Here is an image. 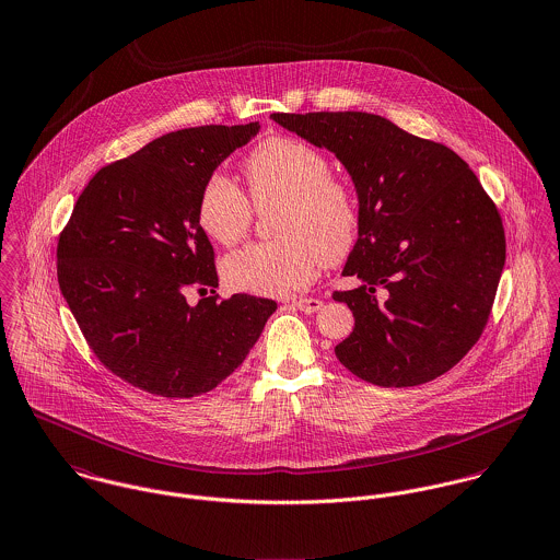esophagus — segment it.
<instances>
[{"label": "esophagus", "mask_w": 560, "mask_h": 560, "mask_svg": "<svg viewBox=\"0 0 560 560\" xmlns=\"http://www.w3.org/2000/svg\"><path fill=\"white\" fill-rule=\"evenodd\" d=\"M292 307L305 311V313H313V311L322 310V301L319 299H294Z\"/></svg>", "instance_id": "34e87169"}]
</instances>
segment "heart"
Listing matches in <instances>:
<instances>
[{"label":"heart","instance_id":"heart-1","mask_svg":"<svg viewBox=\"0 0 560 560\" xmlns=\"http://www.w3.org/2000/svg\"><path fill=\"white\" fill-rule=\"evenodd\" d=\"M243 170L257 208L281 203L279 238L225 257L223 277L234 290L283 296L311 283L324 264L335 266L352 253L359 203L352 188L330 176L324 152L296 137H268L250 150ZM250 199L225 174H212L199 190L197 223L214 243L234 247L253 225Z\"/></svg>","mask_w":560,"mask_h":560}]
</instances>
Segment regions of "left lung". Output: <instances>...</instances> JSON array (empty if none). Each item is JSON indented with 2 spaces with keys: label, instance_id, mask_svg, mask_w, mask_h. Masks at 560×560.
<instances>
[{
  "label": "left lung",
  "instance_id": "left-lung-1",
  "mask_svg": "<svg viewBox=\"0 0 560 560\" xmlns=\"http://www.w3.org/2000/svg\"><path fill=\"white\" fill-rule=\"evenodd\" d=\"M335 152L359 192V241L343 268L361 285L332 292L354 313L335 354L386 388L455 368L479 341L504 266L497 203L451 148L363 112L272 114Z\"/></svg>",
  "mask_w": 560,
  "mask_h": 560
}]
</instances>
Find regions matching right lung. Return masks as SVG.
<instances>
[{"label":"right lung","instance_id":"1","mask_svg":"<svg viewBox=\"0 0 560 560\" xmlns=\"http://www.w3.org/2000/svg\"><path fill=\"white\" fill-rule=\"evenodd\" d=\"M259 122L167 132L101 167L58 241V283L90 350L128 384L172 399L217 388L249 354L270 299H221L197 223L206 178ZM190 289L211 292L195 308Z\"/></svg>","mask_w":560,"mask_h":560}]
</instances>
